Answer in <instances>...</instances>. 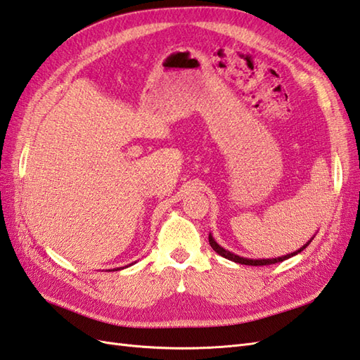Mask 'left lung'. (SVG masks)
I'll use <instances>...</instances> for the list:
<instances>
[{
    "instance_id": "8db88e82",
    "label": "left lung",
    "mask_w": 360,
    "mask_h": 360,
    "mask_svg": "<svg viewBox=\"0 0 360 360\" xmlns=\"http://www.w3.org/2000/svg\"><path fill=\"white\" fill-rule=\"evenodd\" d=\"M208 242H210V245H212V248L214 250L216 253L221 255V256L225 257V259H229V261L238 262V264H244V265H255V266H257V265H271V264H278V262L285 261V259H288V257H291V256H295V255L302 252V250H305V248L308 247V244H310V242H307V244H305L302 248H300V250H297V252L291 253V255H285V256H282V257H274V259H245V257H240V256H238V255H233V253L227 252V250H224L222 247H219L218 244H216V240L212 238V235L208 236Z\"/></svg>"
}]
</instances>
